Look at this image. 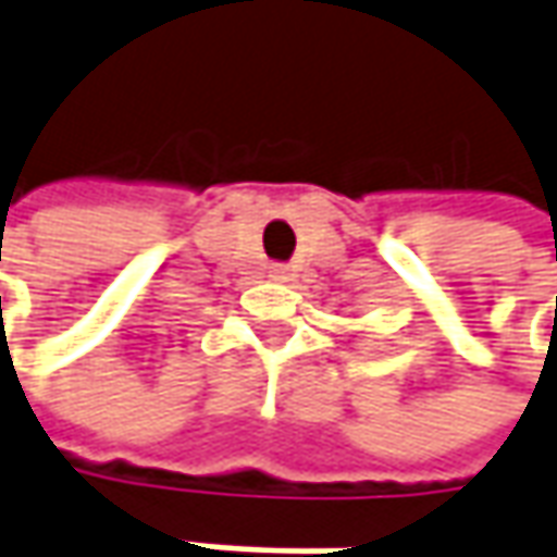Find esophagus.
I'll return each instance as SVG.
<instances>
[{
	"label": "esophagus",
	"mask_w": 557,
	"mask_h": 557,
	"mask_svg": "<svg viewBox=\"0 0 557 557\" xmlns=\"http://www.w3.org/2000/svg\"><path fill=\"white\" fill-rule=\"evenodd\" d=\"M268 277H271V280H289V271H286V268H283V264H274V268H271V274H268Z\"/></svg>",
	"instance_id": "34e87169"
}]
</instances>
